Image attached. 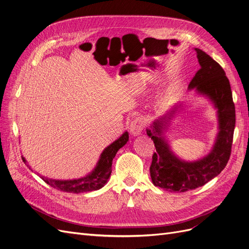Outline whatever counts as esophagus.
Wrapping results in <instances>:
<instances>
[{
  "instance_id": "obj_1",
  "label": "esophagus",
  "mask_w": 249,
  "mask_h": 249,
  "mask_svg": "<svg viewBox=\"0 0 249 249\" xmlns=\"http://www.w3.org/2000/svg\"><path fill=\"white\" fill-rule=\"evenodd\" d=\"M143 130V122L140 118H135L130 124V133L133 136H138Z\"/></svg>"
}]
</instances>
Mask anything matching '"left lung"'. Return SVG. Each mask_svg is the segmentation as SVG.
I'll return each instance as SVG.
<instances>
[{"mask_svg":"<svg viewBox=\"0 0 249 249\" xmlns=\"http://www.w3.org/2000/svg\"><path fill=\"white\" fill-rule=\"evenodd\" d=\"M200 65L188 85L189 90L207 98L217 110L218 134L210 153L193 161L178 158L166 139L165 133L181 104H176L160 116L146 128V134L153 140L156 153L149 168L153 184L170 192H186L203 186L217 177L228 163L235 128V106L229 79L224 69L207 53L194 49Z\"/></svg>","mask_w":249,"mask_h":249,"instance_id":"left-lung-1","label":"left lung"}]
</instances>
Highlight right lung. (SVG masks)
Instances as JSON below:
<instances>
[{"mask_svg": "<svg viewBox=\"0 0 249 249\" xmlns=\"http://www.w3.org/2000/svg\"><path fill=\"white\" fill-rule=\"evenodd\" d=\"M129 140L128 132L125 131L120 137L116 139L114 142L107 145L100 156V159L96 163L94 169L84 177L72 180H59L51 179L45 176H41L37 173V175L44 180L47 184L56 188L58 190L70 193H82L93 190H99L104 187L107 180H109L112 173L113 159L115 158L117 151L123 147ZM24 163L27 165L25 158H22ZM27 167L32 171L29 165Z\"/></svg>", "mask_w": 249, "mask_h": 249, "instance_id": "right-lung-1", "label": "right lung"}]
</instances>
